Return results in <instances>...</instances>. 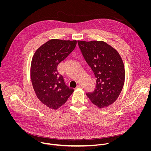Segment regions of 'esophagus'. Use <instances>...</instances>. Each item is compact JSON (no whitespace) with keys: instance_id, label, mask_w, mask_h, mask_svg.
<instances>
[{"instance_id":"1","label":"esophagus","mask_w":151,"mask_h":151,"mask_svg":"<svg viewBox=\"0 0 151 151\" xmlns=\"http://www.w3.org/2000/svg\"><path fill=\"white\" fill-rule=\"evenodd\" d=\"M76 87H77L78 88H82V89H83V87H82V85H78Z\"/></svg>"}]
</instances>
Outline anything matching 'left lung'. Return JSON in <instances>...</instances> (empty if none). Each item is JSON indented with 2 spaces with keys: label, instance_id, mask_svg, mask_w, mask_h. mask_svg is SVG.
Masks as SVG:
<instances>
[{
  "label": "left lung",
  "instance_id": "8db88e82",
  "mask_svg": "<svg viewBox=\"0 0 151 151\" xmlns=\"http://www.w3.org/2000/svg\"><path fill=\"white\" fill-rule=\"evenodd\" d=\"M78 44L96 78V88L86 94L100 108L107 107L116 100L123 88L122 60L116 50L103 41L78 40Z\"/></svg>",
  "mask_w": 151,
  "mask_h": 151
}]
</instances>
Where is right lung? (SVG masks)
<instances>
[{
	"label": "right lung",
	"mask_w": 151,
	"mask_h": 151,
	"mask_svg": "<svg viewBox=\"0 0 151 151\" xmlns=\"http://www.w3.org/2000/svg\"><path fill=\"white\" fill-rule=\"evenodd\" d=\"M76 43L50 40L36 50L32 58L30 76L33 89L39 100L50 108H59L74 91L64 83L57 66L73 51Z\"/></svg>",
	"instance_id": "1"
}]
</instances>
